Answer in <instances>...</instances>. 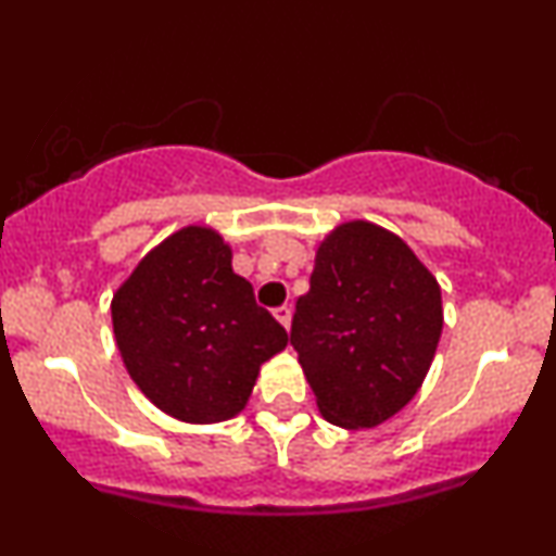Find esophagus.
I'll return each mask as SVG.
<instances>
[{
  "label": "esophagus",
  "instance_id": "1",
  "mask_svg": "<svg viewBox=\"0 0 556 556\" xmlns=\"http://www.w3.org/2000/svg\"><path fill=\"white\" fill-rule=\"evenodd\" d=\"M274 318H277V321L282 324L285 329H290V321H292V311L287 308V305H279V308H274Z\"/></svg>",
  "mask_w": 556,
  "mask_h": 556
}]
</instances>
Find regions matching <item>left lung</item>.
Segmentation results:
<instances>
[{"instance_id":"obj_1","label":"left lung","mask_w":556,"mask_h":556,"mask_svg":"<svg viewBox=\"0 0 556 556\" xmlns=\"http://www.w3.org/2000/svg\"><path fill=\"white\" fill-rule=\"evenodd\" d=\"M442 327V290L410 245L350 219L318 242L290 342L318 413L342 429H374L416 397Z\"/></svg>"}]
</instances>
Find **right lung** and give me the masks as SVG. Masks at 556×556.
<instances>
[{
	"instance_id": "1",
	"label": "right lung",
	"mask_w": 556,
	"mask_h": 556,
	"mask_svg": "<svg viewBox=\"0 0 556 556\" xmlns=\"http://www.w3.org/2000/svg\"><path fill=\"white\" fill-rule=\"evenodd\" d=\"M119 355L162 413L222 424L251 400L261 366L287 331L232 271V248L208 225H188L138 261L112 295Z\"/></svg>"
}]
</instances>
